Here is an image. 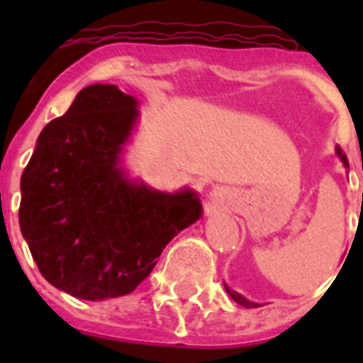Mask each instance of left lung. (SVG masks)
<instances>
[{"mask_svg": "<svg viewBox=\"0 0 363 363\" xmlns=\"http://www.w3.org/2000/svg\"><path fill=\"white\" fill-rule=\"evenodd\" d=\"M336 152H338L340 160H342V162H344V165H345V167H349L347 156H345V152H344V150L340 149V147H336ZM227 293L230 294V298H233V300L236 301V303H240V306L247 307V309H252V307H259V303H255V301H249V300H245V298H243L242 294L234 293V291H230L229 287H227Z\"/></svg>", "mask_w": 363, "mask_h": 363, "instance_id": "8db88e82", "label": "left lung"}]
</instances>
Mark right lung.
<instances>
[{
	"label": "right lung",
	"mask_w": 363,
	"mask_h": 363,
	"mask_svg": "<svg viewBox=\"0 0 363 363\" xmlns=\"http://www.w3.org/2000/svg\"><path fill=\"white\" fill-rule=\"evenodd\" d=\"M116 85L85 86L50 121L21 176L19 227L49 284L82 300L129 294L179 230L201 216L196 194H165L125 178L138 118Z\"/></svg>",
	"instance_id": "1"
}]
</instances>
